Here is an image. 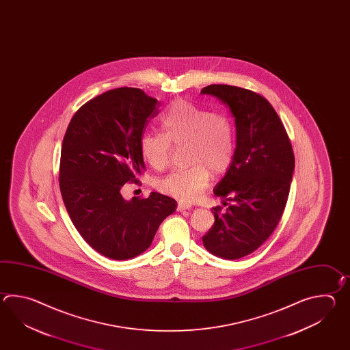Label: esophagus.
Wrapping results in <instances>:
<instances>
[{"mask_svg":"<svg viewBox=\"0 0 350 350\" xmlns=\"http://www.w3.org/2000/svg\"><path fill=\"white\" fill-rule=\"evenodd\" d=\"M193 208L191 204H187V202H183V201H178V211H184V210H189V208Z\"/></svg>","mask_w":350,"mask_h":350,"instance_id":"esophagus-1","label":"esophagus"}]
</instances>
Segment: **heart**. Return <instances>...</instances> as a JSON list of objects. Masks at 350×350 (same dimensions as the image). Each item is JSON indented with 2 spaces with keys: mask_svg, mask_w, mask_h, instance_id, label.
Listing matches in <instances>:
<instances>
[{
  "mask_svg": "<svg viewBox=\"0 0 350 350\" xmlns=\"http://www.w3.org/2000/svg\"><path fill=\"white\" fill-rule=\"evenodd\" d=\"M161 133L142 135L140 150L155 170L165 169L172 159V145H186L189 167L159 178V191L190 202L208 187L211 174L228 172L235 157V127L228 113L208 111L186 100H176L161 116Z\"/></svg>",
  "mask_w": 350,
  "mask_h": 350,
  "instance_id": "heart-1",
  "label": "heart"
}]
</instances>
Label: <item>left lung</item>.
<instances>
[{
  "instance_id": "1",
  "label": "left lung",
  "mask_w": 350,
  "mask_h": 350,
  "mask_svg": "<svg viewBox=\"0 0 350 350\" xmlns=\"http://www.w3.org/2000/svg\"><path fill=\"white\" fill-rule=\"evenodd\" d=\"M201 94L229 106L237 126L235 157L214 193L215 223L202 237L208 252L235 260L255 252L283 216L294 172L291 139L274 107L260 94L230 85H208Z\"/></svg>"
}]
</instances>
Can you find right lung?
<instances>
[{
  "label": "right lung",
  "instance_id": "obj_1",
  "mask_svg": "<svg viewBox=\"0 0 350 350\" xmlns=\"http://www.w3.org/2000/svg\"><path fill=\"white\" fill-rule=\"evenodd\" d=\"M159 106L142 89L110 90L82 105L64 136L59 181L67 213L85 241L113 260L145 252L178 206L163 193L126 201L120 193L145 169L140 140Z\"/></svg>",
  "mask_w": 350,
  "mask_h": 350
}]
</instances>
